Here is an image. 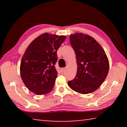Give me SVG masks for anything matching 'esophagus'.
<instances>
[{"label":"esophagus","mask_w":127,"mask_h":127,"mask_svg":"<svg viewBox=\"0 0 127 127\" xmlns=\"http://www.w3.org/2000/svg\"><path fill=\"white\" fill-rule=\"evenodd\" d=\"M65 69H66V68H62V69H61V72H63V73L64 71H65Z\"/></svg>","instance_id":"34e87169"}]
</instances>
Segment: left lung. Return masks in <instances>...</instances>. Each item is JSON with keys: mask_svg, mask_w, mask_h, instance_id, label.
Masks as SVG:
<instances>
[{"mask_svg": "<svg viewBox=\"0 0 127 127\" xmlns=\"http://www.w3.org/2000/svg\"><path fill=\"white\" fill-rule=\"evenodd\" d=\"M70 42L76 55L77 74L68 85L78 93L87 94L100 87L106 78L109 62L102 46L87 34L70 35Z\"/></svg>", "mask_w": 127, "mask_h": 127, "instance_id": "1", "label": "left lung"}]
</instances>
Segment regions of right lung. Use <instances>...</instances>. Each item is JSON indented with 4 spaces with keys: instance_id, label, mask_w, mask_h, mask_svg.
<instances>
[{
    "instance_id": "1",
    "label": "right lung",
    "mask_w": 127,
    "mask_h": 127,
    "mask_svg": "<svg viewBox=\"0 0 127 127\" xmlns=\"http://www.w3.org/2000/svg\"><path fill=\"white\" fill-rule=\"evenodd\" d=\"M65 38L63 35L44 33L27 47L21 62L20 74L30 91L41 95L53 90L58 77L54 65L57 50Z\"/></svg>"
}]
</instances>
